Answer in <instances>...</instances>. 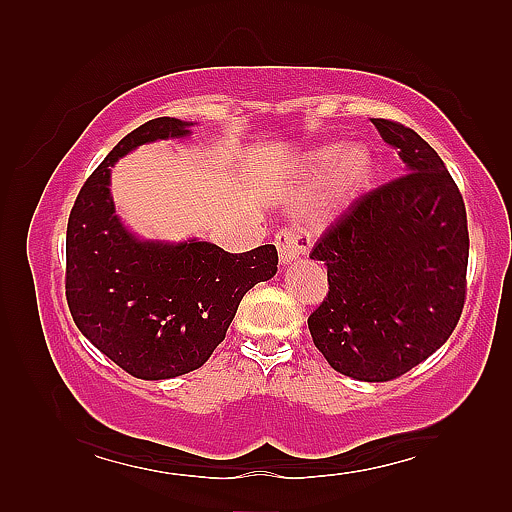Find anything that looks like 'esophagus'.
I'll list each match as a JSON object with an SVG mask.
<instances>
[{
  "label": "esophagus",
  "instance_id": "1",
  "mask_svg": "<svg viewBox=\"0 0 512 512\" xmlns=\"http://www.w3.org/2000/svg\"><path fill=\"white\" fill-rule=\"evenodd\" d=\"M275 246L279 250L281 264H290L308 253L312 246V237L308 231H301V228H281L275 235Z\"/></svg>",
  "mask_w": 512,
  "mask_h": 512
}]
</instances>
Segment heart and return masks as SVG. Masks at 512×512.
Instances as JSON below:
<instances>
[{
  "label": "heart",
  "instance_id": "b5f03b06",
  "mask_svg": "<svg viewBox=\"0 0 512 512\" xmlns=\"http://www.w3.org/2000/svg\"><path fill=\"white\" fill-rule=\"evenodd\" d=\"M325 172L329 178L323 181L319 206L325 213H334L345 209L347 204L354 202L363 193L374 173V160L369 149L363 145H347L341 149L332 143L317 147L303 160L301 184L295 195H292V202H310L312 191L317 189Z\"/></svg>",
  "mask_w": 512,
  "mask_h": 512
}]
</instances>
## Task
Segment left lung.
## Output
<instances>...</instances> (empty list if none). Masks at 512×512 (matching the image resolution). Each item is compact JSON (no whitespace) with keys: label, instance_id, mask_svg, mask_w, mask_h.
Listing matches in <instances>:
<instances>
[{"label":"left lung","instance_id":"8db88e82","mask_svg":"<svg viewBox=\"0 0 512 512\" xmlns=\"http://www.w3.org/2000/svg\"><path fill=\"white\" fill-rule=\"evenodd\" d=\"M372 123L407 173L361 195L312 248L330 290L308 328L336 372L385 383L440 350L458 325L469 228L436 149L405 125Z\"/></svg>","mask_w":512,"mask_h":512}]
</instances>
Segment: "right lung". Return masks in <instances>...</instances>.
<instances>
[{
	"label": "right lung",
	"instance_id": "obj_1",
	"mask_svg": "<svg viewBox=\"0 0 512 512\" xmlns=\"http://www.w3.org/2000/svg\"><path fill=\"white\" fill-rule=\"evenodd\" d=\"M154 118L118 143L76 195L65 237V297L96 350L143 380L202 367L224 341L239 301L277 273V248L226 253L211 242H154L129 233L110 193L112 167L140 145L191 134Z\"/></svg>",
	"mask_w": 512,
	"mask_h": 512
}]
</instances>
